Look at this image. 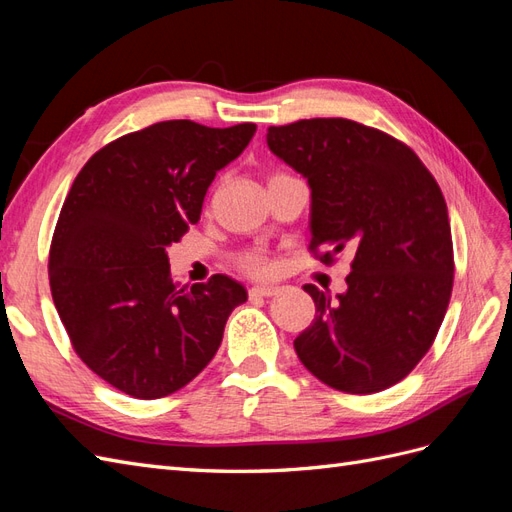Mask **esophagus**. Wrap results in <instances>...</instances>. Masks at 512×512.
I'll return each instance as SVG.
<instances>
[{"mask_svg": "<svg viewBox=\"0 0 512 512\" xmlns=\"http://www.w3.org/2000/svg\"><path fill=\"white\" fill-rule=\"evenodd\" d=\"M280 292L277 286H252L250 288V299H260V297H275Z\"/></svg>", "mask_w": 512, "mask_h": 512, "instance_id": "34e87169", "label": "esophagus"}]
</instances>
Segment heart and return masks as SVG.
Wrapping results in <instances>:
<instances>
[{
  "instance_id": "1",
  "label": "heart",
  "mask_w": 512,
  "mask_h": 512,
  "mask_svg": "<svg viewBox=\"0 0 512 512\" xmlns=\"http://www.w3.org/2000/svg\"><path fill=\"white\" fill-rule=\"evenodd\" d=\"M237 265L241 271L250 275H265L269 271V260L260 250H247L237 256Z\"/></svg>"
}]
</instances>
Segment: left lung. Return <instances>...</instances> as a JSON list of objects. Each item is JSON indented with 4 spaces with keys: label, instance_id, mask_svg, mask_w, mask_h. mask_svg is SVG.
I'll use <instances>...</instances> for the list:
<instances>
[{
    "label": "left lung",
    "instance_id": "obj_1",
    "mask_svg": "<svg viewBox=\"0 0 512 512\" xmlns=\"http://www.w3.org/2000/svg\"><path fill=\"white\" fill-rule=\"evenodd\" d=\"M267 145L312 188L309 252L352 250L348 290L314 284L301 363L331 389L369 395L404 380L436 339L453 290V239L438 181L382 130L342 117L271 126Z\"/></svg>",
    "mask_w": 512,
    "mask_h": 512
}]
</instances>
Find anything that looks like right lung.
I'll return each mask as SVG.
<instances>
[{"instance_id":"obj_1","label":"right lung","mask_w":512,"mask_h":512,"mask_svg":"<svg viewBox=\"0 0 512 512\" xmlns=\"http://www.w3.org/2000/svg\"><path fill=\"white\" fill-rule=\"evenodd\" d=\"M254 132L256 123L160 121L104 145L76 175L51 241V294L74 352L117 391L158 399L183 389L247 301L228 275L177 288L166 247L200 220L215 173Z\"/></svg>"}]
</instances>
